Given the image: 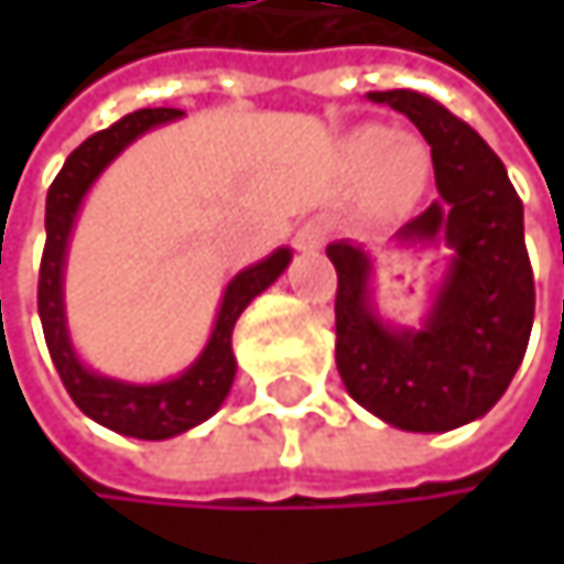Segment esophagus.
<instances>
[{
    "label": "esophagus",
    "mask_w": 564,
    "mask_h": 564,
    "mask_svg": "<svg viewBox=\"0 0 564 564\" xmlns=\"http://www.w3.org/2000/svg\"><path fill=\"white\" fill-rule=\"evenodd\" d=\"M326 221L323 218H310V221H303L300 228H296V235H293V248L296 251H303V254H313V251H319L323 248V241H326Z\"/></svg>",
    "instance_id": "34e87169"
}]
</instances>
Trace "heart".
I'll use <instances>...</instances> for the list:
<instances>
[{"label":"heart","instance_id":"b5f03b06","mask_svg":"<svg viewBox=\"0 0 564 564\" xmlns=\"http://www.w3.org/2000/svg\"><path fill=\"white\" fill-rule=\"evenodd\" d=\"M356 160H372V182L392 202H411L427 178V153L411 137H386L382 130H359L349 140Z\"/></svg>","mask_w":564,"mask_h":564}]
</instances>
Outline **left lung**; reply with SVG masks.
<instances>
[{
    "label": "left lung",
    "instance_id": "obj_1",
    "mask_svg": "<svg viewBox=\"0 0 564 564\" xmlns=\"http://www.w3.org/2000/svg\"><path fill=\"white\" fill-rule=\"evenodd\" d=\"M431 147L437 198L401 241L454 248L421 329H392L369 296L372 258L352 241L326 248L336 268V366L346 392L401 431H454L484 417L509 389L532 333L535 283L522 202L484 137L417 90H372Z\"/></svg>",
    "mask_w": 564,
    "mask_h": 564
}]
</instances>
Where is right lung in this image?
I'll use <instances>...</instances> for the list:
<instances>
[{
  "mask_svg": "<svg viewBox=\"0 0 564 564\" xmlns=\"http://www.w3.org/2000/svg\"><path fill=\"white\" fill-rule=\"evenodd\" d=\"M178 117H182V110H175V107H156V110L150 107V110L127 113L113 127L87 137L64 160V166L48 188V202H45L48 238H45V254H42V271H39V316H42L52 362H55L67 394L87 417H94L97 424H104L117 434L140 437V441L175 437V434L202 424L205 417H212L221 408L225 394L231 392L235 369H238L235 352H231V329H235L238 316L245 313V306L278 281L293 258L290 248H278L271 258L245 268L235 281L228 283L221 306H218L215 329L208 336V346L178 379L156 382V386H130V382L97 376L77 359L70 336H67V319H64V258H67V238H70L77 208H80L87 188L97 182V175L107 170L137 137H143L147 130H153L160 123L178 120Z\"/></svg>",
  "mask_w": 564,
  "mask_h": 564,
  "instance_id": "add662e5",
  "label": "right lung"
}]
</instances>
